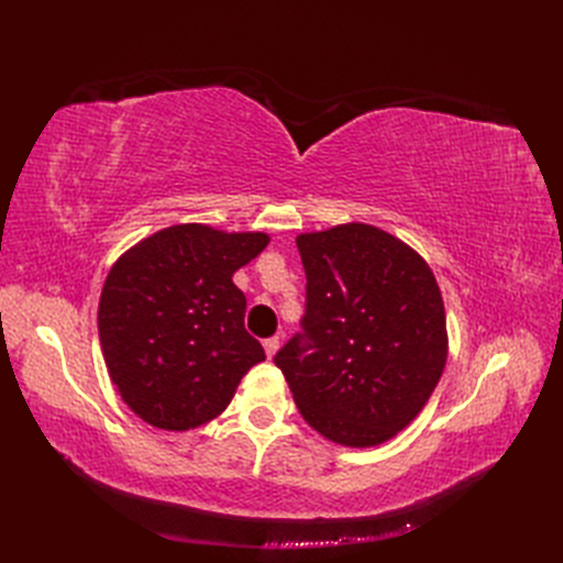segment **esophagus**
<instances>
[{
	"label": "esophagus",
	"instance_id": "1",
	"mask_svg": "<svg viewBox=\"0 0 563 563\" xmlns=\"http://www.w3.org/2000/svg\"><path fill=\"white\" fill-rule=\"evenodd\" d=\"M265 352H267V356L272 360V356H275L277 352H279V347H282V340H279V335H272V338H267L265 340Z\"/></svg>",
	"mask_w": 563,
	"mask_h": 563
}]
</instances>
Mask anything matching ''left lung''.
<instances>
[{
	"label": "left lung",
	"instance_id": "1",
	"mask_svg": "<svg viewBox=\"0 0 563 563\" xmlns=\"http://www.w3.org/2000/svg\"><path fill=\"white\" fill-rule=\"evenodd\" d=\"M308 277L302 333L275 364L305 422L340 446L397 437L428 404L449 356L430 265L395 234L345 223L296 236Z\"/></svg>",
	"mask_w": 563,
	"mask_h": 563
}]
</instances>
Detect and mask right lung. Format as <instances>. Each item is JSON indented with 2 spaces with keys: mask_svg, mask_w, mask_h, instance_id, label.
Masks as SVG:
<instances>
[{
  "mask_svg": "<svg viewBox=\"0 0 563 563\" xmlns=\"http://www.w3.org/2000/svg\"><path fill=\"white\" fill-rule=\"evenodd\" d=\"M269 244L265 232L201 223L164 228L119 255L98 302L110 380L152 428L185 432L228 408L265 360L244 329L232 275Z\"/></svg>",
  "mask_w": 563,
  "mask_h": 563,
  "instance_id": "right-lung-1",
  "label": "right lung"
}]
</instances>
